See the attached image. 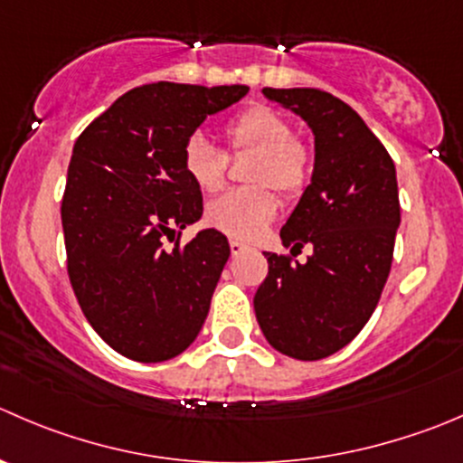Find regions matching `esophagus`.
<instances>
[{"label":"esophagus","mask_w":463,"mask_h":463,"mask_svg":"<svg viewBox=\"0 0 463 463\" xmlns=\"http://www.w3.org/2000/svg\"><path fill=\"white\" fill-rule=\"evenodd\" d=\"M246 250V244H241V241H237V240H231V253L232 255H240V253H244Z\"/></svg>","instance_id":"1"}]
</instances>
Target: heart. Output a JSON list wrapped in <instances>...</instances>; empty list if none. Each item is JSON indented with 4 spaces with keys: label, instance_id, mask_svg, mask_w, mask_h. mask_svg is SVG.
<instances>
[{
    "label": "heart",
    "instance_id": "1",
    "mask_svg": "<svg viewBox=\"0 0 463 463\" xmlns=\"http://www.w3.org/2000/svg\"><path fill=\"white\" fill-rule=\"evenodd\" d=\"M232 151H258L249 172L253 187L232 190L208 205L210 226L235 240L250 241L276 219L278 194L296 199L312 178V151L294 137V127L269 106H250L237 112L223 128ZM183 169L199 190L219 192L228 176V154L203 133H192L181 151Z\"/></svg>",
    "mask_w": 463,
    "mask_h": 463
}]
</instances>
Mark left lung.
I'll use <instances>...</instances> for the list:
<instances>
[{"mask_svg":"<svg viewBox=\"0 0 463 463\" xmlns=\"http://www.w3.org/2000/svg\"><path fill=\"white\" fill-rule=\"evenodd\" d=\"M314 133L312 183L282 226L291 254L264 253L269 273L253 298L269 344L314 362L351 344L378 305L401 226L396 167L383 142L348 103L317 88H264Z\"/></svg>","mask_w":463,"mask_h":463,"instance_id":"1","label":"left lung"}]
</instances>
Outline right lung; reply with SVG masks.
Here are the masks:
<instances>
[{
	"instance_id": "add662e5",
	"label": "right lung",
	"mask_w": 463,
	"mask_h": 463,
	"mask_svg": "<svg viewBox=\"0 0 463 463\" xmlns=\"http://www.w3.org/2000/svg\"><path fill=\"white\" fill-rule=\"evenodd\" d=\"M246 92V85H142L76 140L61 203L67 276L94 332L128 360L181 355L208 317L231 246L214 228L181 246L183 228L203 214L181 151L208 115Z\"/></svg>"
}]
</instances>
